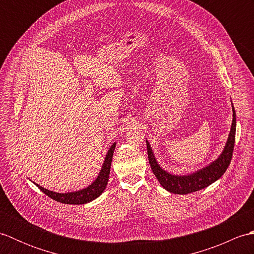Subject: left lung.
Returning a JSON list of instances; mask_svg holds the SVG:
<instances>
[{
    "instance_id": "1",
    "label": "left lung",
    "mask_w": 254,
    "mask_h": 254,
    "mask_svg": "<svg viewBox=\"0 0 254 254\" xmlns=\"http://www.w3.org/2000/svg\"><path fill=\"white\" fill-rule=\"evenodd\" d=\"M233 124H231L230 133L227 144H226L225 149L223 150L222 155L205 168L194 172L192 175L188 176H174L166 172L160 168L155 159V156L152 152V148L149 146V143L146 141L147 145V154L148 161L152 167L154 175L157 178V180L161 186L166 189L167 191L175 194H188L192 193L212 185L213 182L216 181L222 177L225 171L227 170L228 166L233 158L234 146H235V137H236V112L233 106Z\"/></svg>"
}]
</instances>
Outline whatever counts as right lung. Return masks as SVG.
I'll use <instances>...</instances> for the list:
<instances>
[{"label": "right lung", "mask_w": 254, "mask_h": 254, "mask_svg": "<svg viewBox=\"0 0 254 254\" xmlns=\"http://www.w3.org/2000/svg\"><path fill=\"white\" fill-rule=\"evenodd\" d=\"M115 148H116V143H113L112 146L109 149V152H108L106 156L105 163L102 165V168L99 172L98 177H97V179L91 183L90 186H88L86 189H83V190L71 192V193H57V192L47 190V189L40 187L39 185H37V183H35V185L45 194H47L48 196L51 197L52 199H56L57 202H61L64 204H85L87 202L93 201V199H95L96 197H98L106 189L108 179H109L110 167H111L113 150H115Z\"/></svg>", "instance_id": "1"}]
</instances>
